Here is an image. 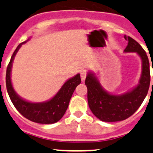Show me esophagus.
Masks as SVG:
<instances>
[{
	"mask_svg": "<svg viewBox=\"0 0 153 153\" xmlns=\"http://www.w3.org/2000/svg\"><path fill=\"white\" fill-rule=\"evenodd\" d=\"M86 73L85 72V71H83V72L81 73L80 74V77H81V80L82 81H84L85 79H86Z\"/></svg>",
	"mask_w": 153,
	"mask_h": 153,
	"instance_id": "obj_1",
	"label": "esophagus"
}]
</instances>
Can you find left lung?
Returning a JSON list of instances; mask_svg holds the SVG:
<instances>
[{"mask_svg":"<svg viewBox=\"0 0 153 153\" xmlns=\"http://www.w3.org/2000/svg\"><path fill=\"white\" fill-rule=\"evenodd\" d=\"M124 38L128 41L124 52L137 53L141 58L142 74L137 86L123 94L113 95L104 90L94 73L88 72L85 80L90 110L103 122H117L129 118L141 106L149 88L150 72L146 53L132 37L125 35Z\"/></svg>","mask_w":153,"mask_h":153,"instance_id":"1","label":"left lung"}]
</instances>
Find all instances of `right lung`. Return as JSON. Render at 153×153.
I'll list each match as a JSON object with an SVG mask.
<instances>
[{
    "label": "right lung",
    "mask_w": 153,
    "mask_h": 153,
    "mask_svg": "<svg viewBox=\"0 0 153 153\" xmlns=\"http://www.w3.org/2000/svg\"><path fill=\"white\" fill-rule=\"evenodd\" d=\"M30 39V38H29ZM19 44L13 52L6 73V86L8 95L17 111L25 118L32 122L41 124H52L58 122L63 117L69 106L70 99L76 87L81 83L79 74L65 82L60 90L50 100L42 102H32L27 101L17 95L12 86L11 68L13 59L21 46L29 40Z\"/></svg>",
    "instance_id": "obj_1"
}]
</instances>
